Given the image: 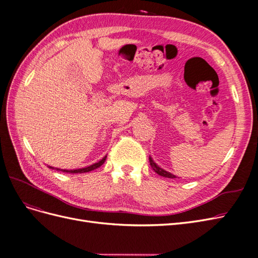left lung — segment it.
Returning <instances> with one entry per match:
<instances>
[{
    "instance_id": "left-lung-1",
    "label": "left lung",
    "mask_w": 258,
    "mask_h": 258,
    "mask_svg": "<svg viewBox=\"0 0 258 258\" xmlns=\"http://www.w3.org/2000/svg\"><path fill=\"white\" fill-rule=\"evenodd\" d=\"M150 163H151V167L153 168V170L155 171L156 173H157L158 175H161V176H163V177H169V178H175L176 176L175 175H173V174H171L170 172H168V171H166V170H163L162 168H160L157 163H156L154 160H153V158L151 157L150 156Z\"/></svg>"
}]
</instances>
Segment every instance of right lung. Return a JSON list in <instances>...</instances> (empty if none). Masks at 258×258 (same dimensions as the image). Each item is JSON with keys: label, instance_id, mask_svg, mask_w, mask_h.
Listing matches in <instances>:
<instances>
[{"label": "right lung", "instance_id": "obj_1", "mask_svg": "<svg viewBox=\"0 0 258 258\" xmlns=\"http://www.w3.org/2000/svg\"><path fill=\"white\" fill-rule=\"evenodd\" d=\"M105 159H106V156H104V157L101 159L100 161H98V162H96V163H93V165H91V166H89V167H86V168H82V169H75V170H67V169H58V168H56V170H59V171H62V172H67V173H85V172H89V171H92V170H95V169H97V168H99V167H101L104 163V161H105ZM48 168L49 169H54L53 167H50V166H48Z\"/></svg>", "mask_w": 258, "mask_h": 258}]
</instances>
